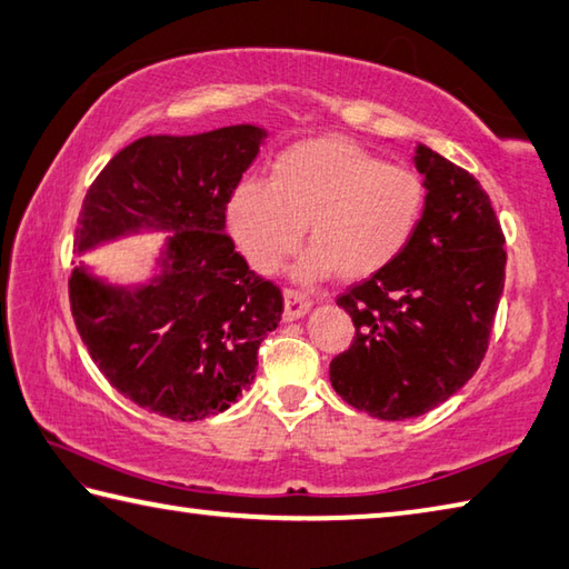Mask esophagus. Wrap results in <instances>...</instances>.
I'll list each match as a JSON object with an SVG mask.
<instances>
[{
  "instance_id": "1",
  "label": "esophagus",
  "mask_w": 569,
  "mask_h": 569,
  "mask_svg": "<svg viewBox=\"0 0 569 569\" xmlns=\"http://www.w3.org/2000/svg\"><path fill=\"white\" fill-rule=\"evenodd\" d=\"M283 301H286V308H283V318L286 320L303 318L308 313V308H311V301H308V296L293 291V288H286Z\"/></svg>"
}]
</instances>
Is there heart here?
<instances>
[{"label": "heart", "mask_w": 569, "mask_h": 569, "mask_svg": "<svg viewBox=\"0 0 569 569\" xmlns=\"http://www.w3.org/2000/svg\"><path fill=\"white\" fill-rule=\"evenodd\" d=\"M426 203L420 173L388 167L348 139L316 137L278 153L268 183L243 181L233 191L229 226L256 271L273 273L306 226L313 249L298 276L363 281L408 251Z\"/></svg>", "instance_id": "b5f03b06"}]
</instances>
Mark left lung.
Returning <instances> with one entry per match:
<instances>
[{"instance_id": "obj_1", "label": "left lung", "mask_w": 569, "mask_h": 569, "mask_svg": "<svg viewBox=\"0 0 569 569\" xmlns=\"http://www.w3.org/2000/svg\"><path fill=\"white\" fill-rule=\"evenodd\" d=\"M426 216L396 263L338 298L356 338L330 386L380 420L426 416L468 383L505 288V236L478 179L418 143Z\"/></svg>"}]
</instances>
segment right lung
Here are the masks:
<instances>
[{
  "instance_id": "1",
  "label": "right lung",
  "mask_w": 569,
  "mask_h": 569,
  "mask_svg": "<svg viewBox=\"0 0 569 569\" xmlns=\"http://www.w3.org/2000/svg\"><path fill=\"white\" fill-rule=\"evenodd\" d=\"M268 131L236 123L193 137H143L113 157L84 196L74 251L167 233L141 283H109L84 261L69 278L71 316L121 396L157 416H219L256 378L258 346L283 296L226 236V206Z\"/></svg>"
}]
</instances>
